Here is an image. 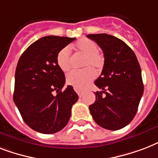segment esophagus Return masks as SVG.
Listing matches in <instances>:
<instances>
[{
  "mask_svg": "<svg viewBox=\"0 0 158 158\" xmlns=\"http://www.w3.org/2000/svg\"><path fill=\"white\" fill-rule=\"evenodd\" d=\"M74 91L76 92L77 94H78V95H79V97H80V98H81V97L83 96L84 94V91H83V90H81V89H74Z\"/></svg>",
  "mask_w": 158,
  "mask_h": 158,
  "instance_id": "esophagus-1",
  "label": "esophagus"
}]
</instances>
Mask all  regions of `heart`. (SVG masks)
Here are the masks:
<instances>
[{
	"instance_id": "heart-1",
	"label": "heart",
	"mask_w": 158,
	"mask_h": 158,
	"mask_svg": "<svg viewBox=\"0 0 158 158\" xmlns=\"http://www.w3.org/2000/svg\"><path fill=\"white\" fill-rule=\"evenodd\" d=\"M73 48L79 55L84 56L80 70H73L67 74L66 83L74 89H83L91 83L96 76L95 71H101L104 64V57L98 52L96 43L89 38H82ZM72 57L68 48H62L56 56V62L62 71H69L71 68Z\"/></svg>"
}]
</instances>
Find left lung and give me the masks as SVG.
Wrapping results in <instances>:
<instances>
[{
  "mask_svg": "<svg viewBox=\"0 0 158 158\" xmlns=\"http://www.w3.org/2000/svg\"><path fill=\"white\" fill-rule=\"evenodd\" d=\"M104 54V65L95 85L96 101L89 106L94 121L101 127L117 130L136 115L143 94L141 68L133 50L122 40L106 33L89 34Z\"/></svg>",
  "mask_w": 158,
  "mask_h": 158,
  "instance_id": "obj_1",
  "label": "left lung"
}]
</instances>
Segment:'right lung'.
Masks as SVG:
<instances>
[{"label":"right lung","mask_w":158,"mask_h":158,"mask_svg":"<svg viewBox=\"0 0 158 158\" xmlns=\"http://www.w3.org/2000/svg\"><path fill=\"white\" fill-rule=\"evenodd\" d=\"M75 39L46 36L32 43L19 60L14 102L23 121L37 132L51 135L61 130L79 99L70 85L62 90L65 78L56 62L58 52Z\"/></svg>","instance_id":"right-lung-1"}]
</instances>
